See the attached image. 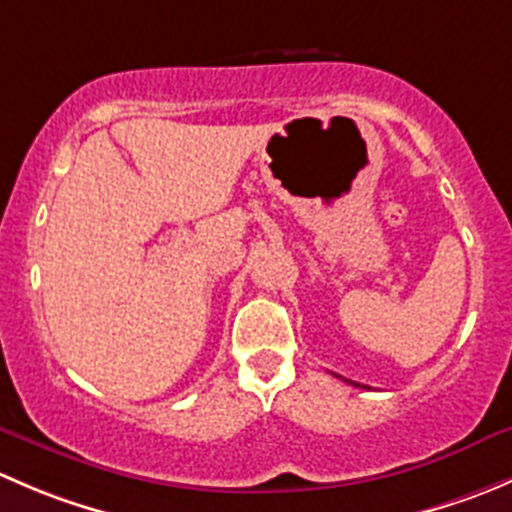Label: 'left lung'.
Here are the masks:
<instances>
[{"mask_svg":"<svg viewBox=\"0 0 512 512\" xmlns=\"http://www.w3.org/2000/svg\"><path fill=\"white\" fill-rule=\"evenodd\" d=\"M334 376H337V374H334ZM344 381H349V379H344ZM352 384H354V381H352ZM354 386H359V384H354Z\"/></svg>","mask_w":512,"mask_h":512,"instance_id":"left-lung-1","label":"left lung"}]
</instances>
